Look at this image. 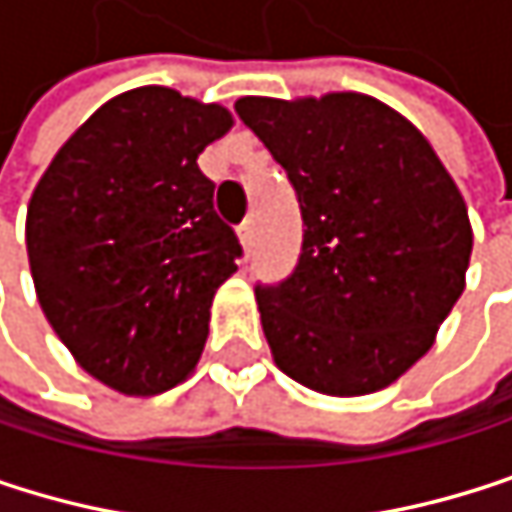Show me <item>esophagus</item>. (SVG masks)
Listing matches in <instances>:
<instances>
[{
    "instance_id": "esophagus-1",
    "label": "esophagus",
    "mask_w": 512,
    "mask_h": 512,
    "mask_svg": "<svg viewBox=\"0 0 512 512\" xmlns=\"http://www.w3.org/2000/svg\"><path fill=\"white\" fill-rule=\"evenodd\" d=\"M239 242L245 248H251V242H254V221H242L239 224Z\"/></svg>"
}]
</instances>
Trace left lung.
I'll list each match as a JSON object with an SVG mask.
<instances>
[{"label":"left lung","mask_w":512,"mask_h":512,"mask_svg":"<svg viewBox=\"0 0 512 512\" xmlns=\"http://www.w3.org/2000/svg\"><path fill=\"white\" fill-rule=\"evenodd\" d=\"M236 116L285 167L303 215L291 276L254 285L273 357L327 396L405 375L465 291V200L426 137L387 104L239 98Z\"/></svg>","instance_id":"1"}]
</instances>
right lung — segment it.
Here are the masks:
<instances>
[{"mask_svg":"<svg viewBox=\"0 0 512 512\" xmlns=\"http://www.w3.org/2000/svg\"><path fill=\"white\" fill-rule=\"evenodd\" d=\"M227 128L218 104L131 89L80 125L29 200L38 303L77 363L119 393L155 396L197 366L212 297L242 258L197 167Z\"/></svg>","mask_w":512,"mask_h":512,"instance_id":"obj_1","label":"right lung"}]
</instances>
